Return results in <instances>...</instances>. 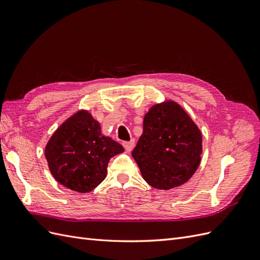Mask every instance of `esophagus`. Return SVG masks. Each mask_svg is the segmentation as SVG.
Wrapping results in <instances>:
<instances>
[{
  "label": "esophagus",
  "instance_id": "1",
  "mask_svg": "<svg viewBox=\"0 0 260 260\" xmlns=\"http://www.w3.org/2000/svg\"><path fill=\"white\" fill-rule=\"evenodd\" d=\"M122 145H123L125 151H127V152H131L132 148L135 147V140L132 139L131 141H125V142L122 143Z\"/></svg>",
  "mask_w": 260,
  "mask_h": 260
}]
</instances>
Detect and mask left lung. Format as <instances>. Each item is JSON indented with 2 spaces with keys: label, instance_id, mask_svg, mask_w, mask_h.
Wrapping results in <instances>:
<instances>
[{
  "label": "left lung",
  "instance_id": "obj_1",
  "mask_svg": "<svg viewBox=\"0 0 260 260\" xmlns=\"http://www.w3.org/2000/svg\"><path fill=\"white\" fill-rule=\"evenodd\" d=\"M202 133L184 109L168 101L144 116L143 133L132 157L146 182L159 190L179 186L199 168Z\"/></svg>",
  "mask_w": 260,
  "mask_h": 260
}]
</instances>
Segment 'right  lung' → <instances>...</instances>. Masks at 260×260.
Instances as JSON below:
<instances>
[{
  "mask_svg": "<svg viewBox=\"0 0 260 260\" xmlns=\"http://www.w3.org/2000/svg\"><path fill=\"white\" fill-rule=\"evenodd\" d=\"M123 151L119 143L102 135L91 114L79 111L54 132L45 147V158L57 182L88 193L106 178L109 159Z\"/></svg>",
  "mask_w": 260,
  "mask_h": 260,
  "instance_id": "right-lung-1",
  "label": "right lung"
}]
</instances>
